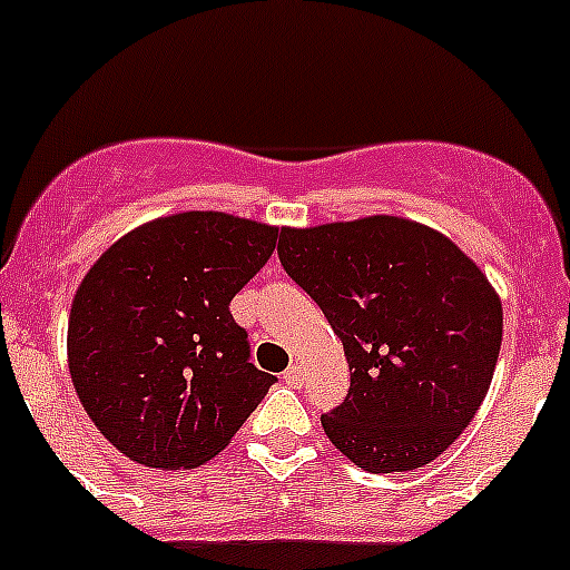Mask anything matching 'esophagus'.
I'll use <instances>...</instances> for the list:
<instances>
[{
  "label": "esophagus",
  "mask_w": 570,
  "mask_h": 570,
  "mask_svg": "<svg viewBox=\"0 0 570 570\" xmlns=\"http://www.w3.org/2000/svg\"><path fill=\"white\" fill-rule=\"evenodd\" d=\"M302 367L299 365H291L288 371H285V374H282V382H285V385H291V387H299L302 385Z\"/></svg>",
  "instance_id": "1"
}]
</instances>
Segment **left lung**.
<instances>
[{
  "label": "left lung",
  "mask_w": 570,
  "mask_h": 570,
  "mask_svg": "<svg viewBox=\"0 0 570 570\" xmlns=\"http://www.w3.org/2000/svg\"><path fill=\"white\" fill-rule=\"evenodd\" d=\"M276 254L345 347L351 387L320 416L328 440L371 473L434 462L480 411L500 356L485 274L396 216L285 228Z\"/></svg>",
  "instance_id": "8db88e82"
}]
</instances>
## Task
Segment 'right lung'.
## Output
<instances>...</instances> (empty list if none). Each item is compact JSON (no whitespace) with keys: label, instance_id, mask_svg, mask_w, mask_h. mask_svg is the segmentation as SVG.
<instances>
[{"label":"right lung","instance_id":"add662e5","mask_svg":"<svg viewBox=\"0 0 570 570\" xmlns=\"http://www.w3.org/2000/svg\"><path fill=\"white\" fill-rule=\"evenodd\" d=\"M279 230L188 210L130 230L79 285L68 322L70 380L114 448L148 468L216 456L276 376L250 362L230 299Z\"/></svg>","mask_w":570,"mask_h":570}]
</instances>
